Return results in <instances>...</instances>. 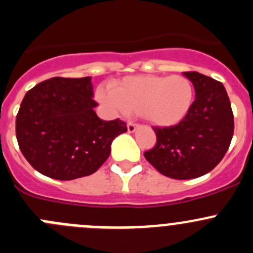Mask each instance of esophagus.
Masks as SVG:
<instances>
[{
  "instance_id": "1",
  "label": "esophagus",
  "mask_w": 253,
  "mask_h": 253,
  "mask_svg": "<svg viewBox=\"0 0 253 253\" xmlns=\"http://www.w3.org/2000/svg\"><path fill=\"white\" fill-rule=\"evenodd\" d=\"M137 127H138V125L134 124V122H128V124H127V129H128V132H134L137 129Z\"/></svg>"
}]
</instances>
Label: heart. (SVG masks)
<instances>
[{
	"mask_svg": "<svg viewBox=\"0 0 253 253\" xmlns=\"http://www.w3.org/2000/svg\"><path fill=\"white\" fill-rule=\"evenodd\" d=\"M96 99L112 111L141 115L155 126H174L192 108L195 86L182 75L131 76L96 90Z\"/></svg>",
	"mask_w": 253,
	"mask_h": 253,
	"instance_id": "obj_1",
	"label": "heart"
}]
</instances>
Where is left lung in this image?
Masks as SVG:
<instances>
[{"mask_svg": "<svg viewBox=\"0 0 253 253\" xmlns=\"http://www.w3.org/2000/svg\"><path fill=\"white\" fill-rule=\"evenodd\" d=\"M195 86L196 99L185 119L174 126L153 127L157 143L144 157L160 174L190 180L220 163L234 134V114L220 82L198 72H183Z\"/></svg>", "mask_w": 253, "mask_h": 253, "instance_id": "obj_1", "label": "left lung"}]
</instances>
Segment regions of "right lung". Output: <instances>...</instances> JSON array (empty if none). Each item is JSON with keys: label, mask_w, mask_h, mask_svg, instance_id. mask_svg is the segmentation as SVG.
<instances>
[{"label": "right lung", "mask_w": 253, "mask_h": 253, "mask_svg": "<svg viewBox=\"0 0 253 253\" xmlns=\"http://www.w3.org/2000/svg\"><path fill=\"white\" fill-rule=\"evenodd\" d=\"M90 77H53L27 91L16 119L19 149L40 174L73 180L94 174L109 158L111 142L127 131L120 119L94 111Z\"/></svg>", "instance_id": "obj_1"}]
</instances>
